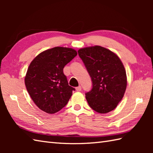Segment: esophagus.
I'll use <instances>...</instances> for the list:
<instances>
[{
	"label": "esophagus",
	"mask_w": 153,
	"mask_h": 153,
	"mask_svg": "<svg viewBox=\"0 0 153 153\" xmlns=\"http://www.w3.org/2000/svg\"><path fill=\"white\" fill-rule=\"evenodd\" d=\"M76 89L77 91H82V87H81V86L77 87L76 88Z\"/></svg>",
	"instance_id": "obj_1"
}]
</instances>
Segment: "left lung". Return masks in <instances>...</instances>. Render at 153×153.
<instances>
[{
    "instance_id": "1",
    "label": "left lung",
    "mask_w": 153,
    "mask_h": 153,
    "mask_svg": "<svg viewBox=\"0 0 153 153\" xmlns=\"http://www.w3.org/2000/svg\"><path fill=\"white\" fill-rule=\"evenodd\" d=\"M77 52L92 81L91 90L85 93L89 105L100 114L112 111L121 101L127 87L122 61L113 52L100 46Z\"/></svg>"
}]
</instances>
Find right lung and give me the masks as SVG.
Wrapping results in <instances>:
<instances>
[{
	"mask_svg": "<svg viewBox=\"0 0 153 153\" xmlns=\"http://www.w3.org/2000/svg\"><path fill=\"white\" fill-rule=\"evenodd\" d=\"M77 54L73 48L56 47L42 52L31 62L25 84L39 108L54 114L67 105L75 89L68 85L63 69Z\"/></svg>",
	"mask_w": 153,
	"mask_h": 153,
	"instance_id": "1",
	"label": "right lung"
}]
</instances>
